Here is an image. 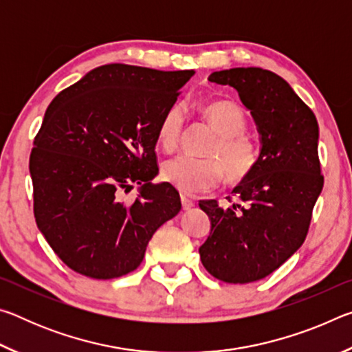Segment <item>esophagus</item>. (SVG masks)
I'll return each mask as SVG.
<instances>
[{"mask_svg": "<svg viewBox=\"0 0 352 352\" xmlns=\"http://www.w3.org/2000/svg\"><path fill=\"white\" fill-rule=\"evenodd\" d=\"M195 204L190 199H188L186 195H182V206H183V210L184 211H188V210H190V208H192Z\"/></svg>", "mask_w": 352, "mask_h": 352, "instance_id": "1", "label": "esophagus"}]
</instances>
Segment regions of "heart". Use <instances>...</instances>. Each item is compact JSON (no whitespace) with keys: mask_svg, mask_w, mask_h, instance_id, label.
I'll list each match as a JSON object with an SVG mask.
<instances>
[{"mask_svg":"<svg viewBox=\"0 0 352 352\" xmlns=\"http://www.w3.org/2000/svg\"><path fill=\"white\" fill-rule=\"evenodd\" d=\"M201 113L217 132V140L208 148L210 158L188 155L170 158L163 164V178L184 194L211 190L222 182L223 172L230 182H242L258 166L259 152L247 130L245 113L228 100H216L201 107ZM184 127V107L172 104L163 113L157 129L158 146L164 152L175 151Z\"/></svg>","mask_w":352,"mask_h":352,"instance_id":"b5f03b06","label":"heart"}]
</instances>
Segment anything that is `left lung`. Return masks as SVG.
Masks as SVG:
<instances>
[{"label":"left lung","mask_w":352,"mask_h":352,"mask_svg":"<svg viewBox=\"0 0 352 352\" xmlns=\"http://www.w3.org/2000/svg\"><path fill=\"white\" fill-rule=\"evenodd\" d=\"M208 80L233 87L261 136L258 166L233 189L241 204L200 200L211 231L201 264L220 281L247 284L269 276L305 242L323 189L318 122L283 77L262 68H231Z\"/></svg>","instance_id":"1"}]
</instances>
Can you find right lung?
<instances>
[{
	"label": "right lung",
	"mask_w": 352,
	"mask_h": 352,
	"mask_svg": "<svg viewBox=\"0 0 352 352\" xmlns=\"http://www.w3.org/2000/svg\"><path fill=\"white\" fill-rule=\"evenodd\" d=\"M192 69L110 63L65 88L47 107L29 158L34 216L54 253L94 279L133 272L155 231L182 210L158 174L157 129ZM133 182L140 195L118 200Z\"/></svg>",
	"instance_id": "obj_1"
}]
</instances>
